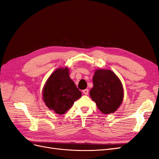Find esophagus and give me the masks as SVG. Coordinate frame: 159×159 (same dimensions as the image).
Here are the masks:
<instances>
[{
	"mask_svg": "<svg viewBox=\"0 0 159 159\" xmlns=\"http://www.w3.org/2000/svg\"><path fill=\"white\" fill-rule=\"evenodd\" d=\"M83 93L85 94V95H88V93H89V90L88 89H85L84 90H83Z\"/></svg>",
	"mask_w": 159,
	"mask_h": 159,
	"instance_id": "esophagus-1",
	"label": "esophagus"
}]
</instances>
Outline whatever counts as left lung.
Returning <instances> with one entry per match:
<instances>
[{"label":"left lung","mask_w":159,"mask_h":159,"mask_svg":"<svg viewBox=\"0 0 159 159\" xmlns=\"http://www.w3.org/2000/svg\"><path fill=\"white\" fill-rule=\"evenodd\" d=\"M93 87L90 97L104 114L113 113L119 107L123 99V88L118 77L109 70L98 69L93 77Z\"/></svg>","instance_id":"1"}]
</instances>
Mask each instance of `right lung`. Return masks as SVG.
<instances>
[{
  "label": "right lung",
  "mask_w": 159,
  "mask_h": 159,
  "mask_svg": "<svg viewBox=\"0 0 159 159\" xmlns=\"http://www.w3.org/2000/svg\"><path fill=\"white\" fill-rule=\"evenodd\" d=\"M42 95L48 107L62 115L81 98V92L70 78L68 68H62L55 70L47 80Z\"/></svg>",
  "instance_id": "obj_1"
}]
</instances>
